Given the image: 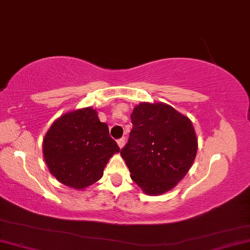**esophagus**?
<instances>
[{
  "mask_svg": "<svg viewBox=\"0 0 250 250\" xmlns=\"http://www.w3.org/2000/svg\"><path fill=\"white\" fill-rule=\"evenodd\" d=\"M117 144H118V146L122 149V147L125 146V137H121V139H118L117 140Z\"/></svg>",
  "mask_w": 250,
  "mask_h": 250,
  "instance_id": "1",
  "label": "esophagus"
}]
</instances>
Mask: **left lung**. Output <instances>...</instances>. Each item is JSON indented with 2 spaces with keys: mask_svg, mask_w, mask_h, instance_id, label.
I'll use <instances>...</instances> for the list:
<instances>
[{
  "mask_svg": "<svg viewBox=\"0 0 250 250\" xmlns=\"http://www.w3.org/2000/svg\"><path fill=\"white\" fill-rule=\"evenodd\" d=\"M131 119L133 128L121 155L144 193L164 194L185 177L196 157L193 124L166 104H137Z\"/></svg>",
  "mask_w": 250,
  "mask_h": 250,
  "instance_id": "1",
  "label": "left lung"
}]
</instances>
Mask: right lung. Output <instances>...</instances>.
Returning <instances> with one entry per match:
<instances>
[{"label": "right lung", "mask_w": 250, "mask_h": 250, "mask_svg": "<svg viewBox=\"0 0 250 250\" xmlns=\"http://www.w3.org/2000/svg\"><path fill=\"white\" fill-rule=\"evenodd\" d=\"M117 152L119 146L110 137L108 125L90 107L61 116L50 126L42 144L50 173L75 189L98 182Z\"/></svg>", "instance_id": "1"}]
</instances>
